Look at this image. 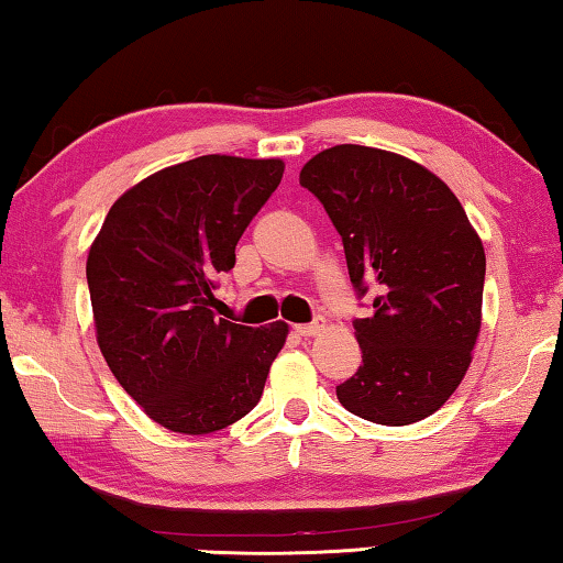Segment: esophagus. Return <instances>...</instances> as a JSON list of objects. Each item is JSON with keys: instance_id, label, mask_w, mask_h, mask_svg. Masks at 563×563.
Segmentation results:
<instances>
[{"instance_id": "esophagus-1", "label": "esophagus", "mask_w": 563, "mask_h": 563, "mask_svg": "<svg viewBox=\"0 0 563 563\" xmlns=\"http://www.w3.org/2000/svg\"><path fill=\"white\" fill-rule=\"evenodd\" d=\"M320 330H322L320 322H310V325H295V332H298L300 338H312V335H318Z\"/></svg>"}]
</instances>
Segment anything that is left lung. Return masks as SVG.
Here are the masks:
<instances>
[{
  "instance_id": "8db88e82",
  "label": "left lung",
  "mask_w": 563,
  "mask_h": 563,
  "mask_svg": "<svg viewBox=\"0 0 563 563\" xmlns=\"http://www.w3.org/2000/svg\"><path fill=\"white\" fill-rule=\"evenodd\" d=\"M345 245L350 280L375 290L355 320L362 365L338 399L369 422L434 415L460 387L482 328L484 245L432 170L393 151L340 144L300 170Z\"/></svg>"
}]
</instances>
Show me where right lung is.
I'll return each mask as SVG.
<instances>
[{"instance_id":"obj_1","label":"right lung","mask_w":563,"mask_h":563,"mask_svg":"<svg viewBox=\"0 0 563 563\" xmlns=\"http://www.w3.org/2000/svg\"><path fill=\"white\" fill-rule=\"evenodd\" d=\"M283 170L280 158L221 154L156 170L111 206L89 247L101 355L170 432L211 434L245 417L285 345L283 320L247 328L211 310L218 275Z\"/></svg>"}]
</instances>
